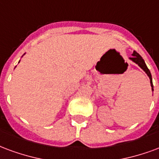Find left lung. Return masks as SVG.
Wrapping results in <instances>:
<instances>
[{
	"label": "left lung",
	"instance_id": "left-lung-1",
	"mask_svg": "<svg viewBox=\"0 0 159 159\" xmlns=\"http://www.w3.org/2000/svg\"><path fill=\"white\" fill-rule=\"evenodd\" d=\"M131 57H130V61H132L134 63H136V65H138L140 67L142 68V70H144L146 72V74L148 76L149 79H150V83H151V87H152V91L153 92V85H152V75L151 72H150V70L147 66V65H146L145 61H144V60L142 59V57L140 56L138 53H136V51H133L132 53V55H131Z\"/></svg>",
	"mask_w": 159,
	"mask_h": 159
}]
</instances>
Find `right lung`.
Masks as SVG:
<instances>
[{
  "instance_id": "right-lung-1",
  "label": "right lung",
  "mask_w": 159,
  "mask_h": 159,
  "mask_svg": "<svg viewBox=\"0 0 159 159\" xmlns=\"http://www.w3.org/2000/svg\"><path fill=\"white\" fill-rule=\"evenodd\" d=\"M24 55H25V54H24ZM19 62H20V61H19Z\"/></svg>"
}]
</instances>
